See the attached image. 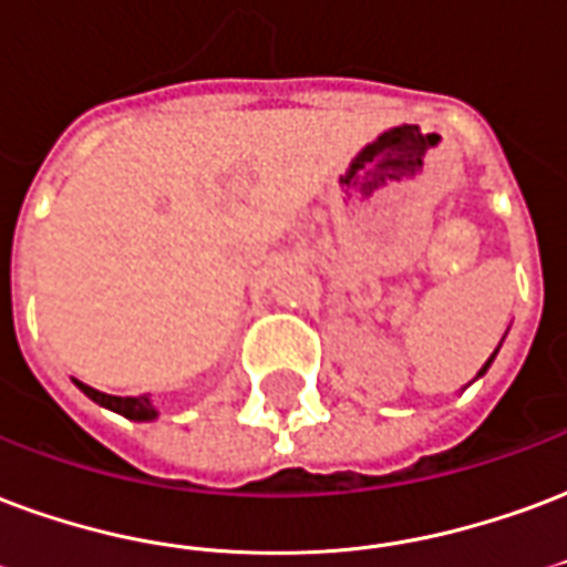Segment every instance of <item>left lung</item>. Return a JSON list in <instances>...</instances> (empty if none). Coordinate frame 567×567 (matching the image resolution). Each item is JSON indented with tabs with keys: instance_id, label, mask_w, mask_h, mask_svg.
Segmentation results:
<instances>
[{
	"instance_id": "left-lung-1",
	"label": "left lung",
	"mask_w": 567,
	"mask_h": 567,
	"mask_svg": "<svg viewBox=\"0 0 567 567\" xmlns=\"http://www.w3.org/2000/svg\"><path fill=\"white\" fill-rule=\"evenodd\" d=\"M491 361H493V355H491ZM491 361H487V364H484V368H481V373H484V370L491 368ZM481 373H478V377H481Z\"/></svg>"
}]
</instances>
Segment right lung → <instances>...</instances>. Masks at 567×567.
Listing matches in <instances>:
<instances>
[{
  "instance_id": "obj_1",
  "label": "right lung",
  "mask_w": 567,
  "mask_h": 567,
  "mask_svg": "<svg viewBox=\"0 0 567 567\" xmlns=\"http://www.w3.org/2000/svg\"><path fill=\"white\" fill-rule=\"evenodd\" d=\"M76 385H80V391H83L86 398H92L95 403H101V406H106V410L118 412V415H125V419L131 421H148L157 415L148 398H113V394H104V391L89 389V385H83V382H76Z\"/></svg>"
}]
</instances>
